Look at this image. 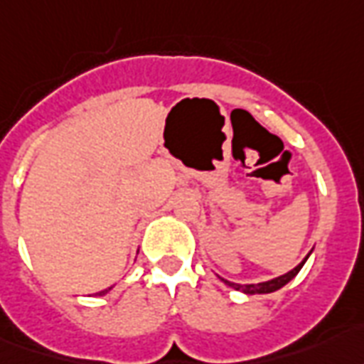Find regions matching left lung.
<instances>
[{
  "mask_svg": "<svg viewBox=\"0 0 364 364\" xmlns=\"http://www.w3.org/2000/svg\"><path fill=\"white\" fill-rule=\"evenodd\" d=\"M309 256H310V254H309ZM309 256H306V258L302 259L301 264H299V266L294 267V269H291V272L285 273V275H279V277H275V279L264 281V283H250V285H240V283H232V281L223 279V277H221V281H225V283H227L229 287L237 289V291H242V293H246V294H266V293H273V291H277V289L285 287V285H287L289 281L293 279L294 275H296V273L301 272V267L304 266V262L309 259Z\"/></svg>",
  "mask_w": 364,
  "mask_h": 364,
  "instance_id": "1",
  "label": "left lung"
}]
</instances>
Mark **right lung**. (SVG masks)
Returning a JSON list of instances; mask_svg holds the SVG:
<instances>
[{
	"label": "right lung",
	"mask_w": 364,
	"mask_h": 364,
	"mask_svg": "<svg viewBox=\"0 0 364 364\" xmlns=\"http://www.w3.org/2000/svg\"><path fill=\"white\" fill-rule=\"evenodd\" d=\"M108 291H110V289H105V291H100V293H98V294H106V293H108Z\"/></svg>",
	"instance_id": "add662e5"
}]
</instances>
